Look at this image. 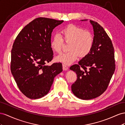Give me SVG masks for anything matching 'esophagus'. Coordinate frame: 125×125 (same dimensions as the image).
Segmentation results:
<instances>
[{"mask_svg": "<svg viewBox=\"0 0 125 125\" xmlns=\"http://www.w3.org/2000/svg\"><path fill=\"white\" fill-rule=\"evenodd\" d=\"M62 67H63V70H67V69H68V67L66 65L64 64H62Z\"/></svg>", "mask_w": 125, "mask_h": 125, "instance_id": "1", "label": "esophagus"}]
</instances>
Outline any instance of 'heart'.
Masks as SVG:
<instances>
[{
  "label": "heart",
  "mask_w": 125,
  "mask_h": 125,
  "mask_svg": "<svg viewBox=\"0 0 125 125\" xmlns=\"http://www.w3.org/2000/svg\"><path fill=\"white\" fill-rule=\"evenodd\" d=\"M61 37L55 34L51 41L52 50L60 53L62 51L64 41L70 43L69 52L64 53L56 58L58 62L65 64L72 63L79 56L84 58L89 54L94 45V37L91 32L85 31L83 28L75 24H69L60 31Z\"/></svg>",
  "instance_id": "1"
}]
</instances>
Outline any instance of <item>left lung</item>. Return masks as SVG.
<instances>
[{
	"instance_id": "left-lung-1",
	"label": "left lung",
	"mask_w": 125,
	"mask_h": 125,
	"mask_svg": "<svg viewBox=\"0 0 125 125\" xmlns=\"http://www.w3.org/2000/svg\"><path fill=\"white\" fill-rule=\"evenodd\" d=\"M94 29V45L78 64L70 67L77 74L71 89L76 97L88 100L101 95L108 87L115 70L114 48L111 39L100 24L90 20Z\"/></svg>"
}]
</instances>
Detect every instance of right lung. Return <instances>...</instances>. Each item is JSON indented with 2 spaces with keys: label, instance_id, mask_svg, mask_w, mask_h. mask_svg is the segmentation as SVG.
Instances as JSON below:
<instances>
[{
  "label": "right lung",
  "instance_id": "1",
  "mask_svg": "<svg viewBox=\"0 0 125 125\" xmlns=\"http://www.w3.org/2000/svg\"><path fill=\"white\" fill-rule=\"evenodd\" d=\"M63 20L35 18L18 34L12 45L10 69L20 91L30 99L47 95L54 78L62 71L61 63L45 65L53 59V30Z\"/></svg>",
  "mask_w": 125,
  "mask_h": 125
}]
</instances>
